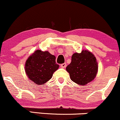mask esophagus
Instances as JSON below:
<instances>
[{"mask_svg":"<svg viewBox=\"0 0 120 120\" xmlns=\"http://www.w3.org/2000/svg\"><path fill=\"white\" fill-rule=\"evenodd\" d=\"M66 67H67V64H66V63H64V64H61V68H65Z\"/></svg>","mask_w":120,"mask_h":120,"instance_id":"obj_1","label":"esophagus"}]
</instances>
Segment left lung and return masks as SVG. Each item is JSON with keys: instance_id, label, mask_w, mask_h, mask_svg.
Here are the masks:
<instances>
[{"instance_id": "8db88e82", "label": "left lung", "mask_w": 120, "mask_h": 120, "mask_svg": "<svg viewBox=\"0 0 120 120\" xmlns=\"http://www.w3.org/2000/svg\"><path fill=\"white\" fill-rule=\"evenodd\" d=\"M71 79L76 84L85 85L92 81L98 72L96 58L87 50L81 53H75L71 58V62L66 68Z\"/></svg>"}]
</instances>
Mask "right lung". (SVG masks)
<instances>
[{
	"label": "right lung",
	"instance_id": "obj_1",
	"mask_svg": "<svg viewBox=\"0 0 120 120\" xmlns=\"http://www.w3.org/2000/svg\"><path fill=\"white\" fill-rule=\"evenodd\" d=\"M55 59V56L48 51H35L25 64V72L29 79L38 85L48 81L59 67L56 63Z\"/></svg>",
	"mask_w": 120,
	"mask_h": 120
}]
</instances>
